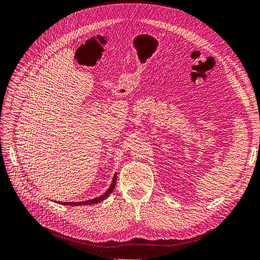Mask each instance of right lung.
Listing matches in <instances>:
<instances>
[{"label": "right lung", "mask_w": 260, "mask_h": 260, "mask_svg": "<svg viewBox=\"0 0 260 260\" xmlns=\"http://www.w3.org/2000/svg\"><path fill=\"white\" fill-rule=\"evenodd\" d=\"M116 174L114 175V177H113V180H112V183H111V185H110V188L103 193L102 195H100V196H98V197H96V199H92V200H89V201H85V202H63V203H59L58 202V204H61V205H67V206H82V205H94V204H97V203H100V202H102V201H105L107 197L113 192V190H114V188H115V184H116Z\"/></svg>", "instance_id": "add662e5"}]
</instances>
